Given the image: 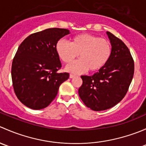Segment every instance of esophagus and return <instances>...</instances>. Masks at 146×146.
Returning <instances> with one entry per match:
<instances>
[{"label": "esophagus", "instance_id": "esophagus-1", "mask_svg": "<svg viewBox=\"0 0 146 146\" xmlns=\"http://www.w3.org/2000/svg\"><path fill=\"white\" fill-rule=\"evenodd\" d=\"M75 75L74 74H70V78H74L75 77Z\"/></svg>", "mask_w": 146, "mask_h": 146}]
</instances>
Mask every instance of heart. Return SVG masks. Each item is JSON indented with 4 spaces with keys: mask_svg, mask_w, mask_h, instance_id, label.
Listing matches in <instances>:
<instances>
[{
    "mask_svg": "<svg viewBox=\"0 0 146 146\" xmlns=\"http://www.w3.org/2000/svg\"><path fill=\"white\" fill-rule=\"evenodd\" d=\"M56 49L59 58L66 64L73 62L80 54L79 61L66 67L68 71L78 74L88 69L92 72L100 70L107 64L111 52V44L107 39L87 33L73 36L70 43L60 39Z\"/></svg>",
    "mask_w": 146,
    "mask_h": 146,
    "instance_id": "b5f03b06",
    "label": "heart"
}]
</instances>
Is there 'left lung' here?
Instances as JSON below:
<instances>
[{
  "label": "left lung",
  "mask_w": 146,
  "mask_h": 146,
  "mask_svg": "<svg viewBox=\"0 0 146 146\" xmlns=\"http://www.w3.org/2000/svg\"><path fill=\"white\" fill-rule=\"evenodd\" d=\"M111 52L107 64L91 76H82L79 96L94 111L108 110L126 95L134 73V61L130 51L120 39L107 32Z\"/></svg>",
  "instance_id": "obj_1"
}]
</instances>
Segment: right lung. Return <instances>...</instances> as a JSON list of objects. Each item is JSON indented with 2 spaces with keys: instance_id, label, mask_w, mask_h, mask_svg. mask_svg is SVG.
Listing matches in <instances>:
<instances>
[{
  "instance_id": "right-lung-1",
  "label": "right lung",
  "mask_w": 146,
  "mask_h": 146,
  "mask_svg": "<svg viewBox=\"0 0 146 146\" xmlns=\"http://www.w3.org/2000/svg\"><path fill=\"white\" fill-rule=\"evenodd\" d=\"M69 30L49 28L28 36L17 48L12 64L11 76L18 100L32 110L49 105L58 88L69 78L58 73L61 68L56 45Z\"/></svg>"
}]
</instances>
